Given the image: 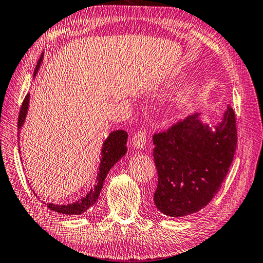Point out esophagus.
<instances>
[{
    "mask_svg": "<svg viewBox=\"0 0 263 263\" xmlns=\"http://www.w3.org/2000/svg\"><path fill=\"white\" fill-rule=\"evenodd\" d=\"M146 141H147V132L144 130L137 131L132 138L133 147L137 149H141L146 146Z\"/></svg>",
    "mask_w": 263,
    "mask_h": 263,
    "instance_id": "obj_1",
    "label": "esophagus"
}]
</instances>
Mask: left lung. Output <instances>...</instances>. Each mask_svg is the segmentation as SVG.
Masks as SVG:
<instances>
[{"mask_svg": "<svg viewBox=\"0 0 263 263\" xmlns=\"http://www.w3.org/2000/svg\"><path fill=\"white\" fill-rule=\"evenodd\" d=\"M199 116H187L153 137L158 173L154 201L166 216L183 217L204 208L221 187L235 154L237 130L231 106L215 131Z\"/></svg>", "mask_w": 263, "mask_h": 263, "instance_id": "left-lung-1", "label": "left lung"}]
</instances>
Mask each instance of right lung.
I'll use <instances>...</instances> for the list:
<instances>
[{"label":"right lung","mask_w":263,"mask_h":263,"mask_svg":"<svg viewBox=\"0 0 263 263\" xmlns=\"http://www.w3.org/2000/svg\"><path fill=\"white\" fill-rule=\"evenodd\" d=\"M44 55H42L41 59H39L35 74L36 76L37 71L43 62ZM28 106H29V93L27 95L24 99V103L21 105L20 113L18 117V130L20 131L21 126L24 125L27 111H28ZM126 141H127V133L123 130H116L114 132L109 133L108 138L106 139L103 148H102V159H100V165H99V172L97 175L96 184H95L93 187L89 191L86 197L81 198L78 200L77 202L70 203V204H57V203H46L47 208L51 210L59 212V214H64V215H81L85 212L87 209L90 208L91 205L97 203L98 197L100 194V191L103 189V184L105 182V178L107 176L108 172L110 171L111 167H113L117 161H119L123 156L126 154ZM37 197V195H36Z\"/></svg>","instance_id":"1"}]
</instances>
